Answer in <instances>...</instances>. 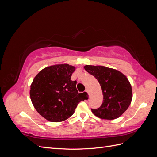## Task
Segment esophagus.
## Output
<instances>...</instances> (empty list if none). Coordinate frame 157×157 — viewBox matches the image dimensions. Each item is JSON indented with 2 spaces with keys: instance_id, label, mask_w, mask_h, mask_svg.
Instances as JSON below:
<instances>
[{
  "instance_id": "obj_1",
  "label": "esophagus",
  "mask_w": 157,
  "mask_h": 157,
  "mask_svg": "<svg viewBox=\"0 0 157 157\" xmlns=\"http://www.w3.org/2000/svg\"><path fill=\"white\" fill-rule=\"evenodd\" d=\"M85 92H87V93L88 94V95H89V96H90V93H89V91H88V89H86V90H85Z\"/></svg>"
}]
</instances>
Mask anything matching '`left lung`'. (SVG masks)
I'll return each instance as SVG.
<instances>
[{"mask_svg": "<svg viewBox=\"0 0 157 157\" xmlns=\"http://www.w3.org/2000/svg\"><path fill=\"white\" fill-rule=\"evenodd\" d=\"M100 84L103 103L98 109H92L96 117L113 120L121 117L129 107L132 99V86L126 76L115 69L101 65L84 67Z\"/></svg>", "mask_w": 157, "mask_h": 157, "instance_id": "8db88e82", "label": "left lung"}]
</instances>
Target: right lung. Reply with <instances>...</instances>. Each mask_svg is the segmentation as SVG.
<instances>
[{"label":"right lung","instance_id":"obj_1","mask_svg":"<svg viewBox=\"0 0 157 157\" xmlns=\"http://www.w3.org/2000/svg\"><path fill=\"white\" fill-rule=\"evenodd\" d=\"M75 67L57 64L42 69L33 80L30 98L33 106L45 119L62 122L73 115L80 101H84L71 75Z\"/></svg>","mask_w":157,"mask_h":157}]
</instances>
